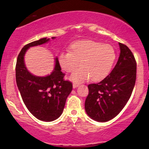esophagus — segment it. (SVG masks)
Returning <instances> with one entry per match:
<instances>
[{
    "label": "esophagus",
    "instance_id": "obj_1",
    "mask_svg": "<svg viewBox=\"0 0 149 149\" xmlns=\"http://www.w3.org/2000/svg\"><path fill=\"white\" fill-rule=\"evenodd\" d=\"M79 86V84H78V83H74L73 84V88H78V87Z\"/></svg>",
    "mask_w": 149,
    "mask_h": 149
}]
</instances>
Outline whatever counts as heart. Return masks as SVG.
<instances>
[{"label":"heart","instance_id":"1","mask_svg":"<svg viewBox=\"0 0 149 149\" xmlns=\"http://www.w3.org/2000/svg\"><path fill=\"white\" fill-rule=\"evenodd\" d=\"M115 49L109 44L92 40H78L69 46V52H61L58 60L64 71L71 73L74 83H81L91 78L94 82L104 80L111 71L115 62Z\"/></svg>","mask_w":149,"mask_h":149}]
</instances>
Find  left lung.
<instances>
[{"instance_id": "left-lung-1", "label": "left lung", "mask_w": 149, "mask_h": 149, "mask_svg": "<svg viewBox=\"0 0 149 149\" xmlns=\"http://www.w3.org/2000/svg\"><path fill=\"white\" fill-rule=\"evenodd\" d=\"M120 53L110 74L97 84L88 85L85 111L98 122H107L122 111L130 98L136 81V63L132 52L119 42Z\"/></svg>"}]
</instances>
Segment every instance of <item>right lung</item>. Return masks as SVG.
Instances as JSON below:
<instances>
[{
  "mask_svg": "<svg viewBox=\"0 0 149 149\" xmlns=\"http://www.w3.org/2000/svg\"><path fill=\"white\" fill-rule=\"evenodd\" d=\"M48 41L49 38H43L24 45L16 64V82L24 103L32 115L45 122L54 120L61 115L73 88L71 82L64 80V73L61 71L57 57L54 59V70L46 76H35L27 69L24 62L27 49Z\"/></svg>",
  "mask_w": 149,
  "mask_h": 149,
  "instance_id": "obj_1",
  "label": "right lung"
}]
</instances>
